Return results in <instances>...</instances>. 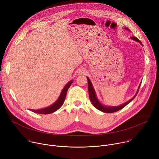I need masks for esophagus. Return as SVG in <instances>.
<instances>
[{
  "mask_svg": "<svg viewBox=\"0 0 159 159\" xmlns=\"http://www.w3.org/2000/svg\"><path fill=\"white\" fill-rule=\"evenodd\" d=\"M79 74L80 75H84L85 74V70L84 69H80L79 72Z\"/></svg>",
  "mask_w": 159,
  "mask_h": 159,
  "instance_id": "1",
  "label": "esophagus"
}]
</instances>
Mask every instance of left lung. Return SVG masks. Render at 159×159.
I'll list each match as a JSON object with an SVG mask.
<instances>
[{
    "instance_id": "left-lung-1",
    "label": "left lung",
    "mask_w": 159,
    "mask_h": 159,
    "mask_svg": "<svg viewBox=\"0 0 159 159\" xmlns=\"http://www.w3.org/2000/svg\"><path fill=\"white\" fill-rule=\"evenodd\" d=\"M125 29H127L128 30H129L128 28H125ZM131 39H134V40H135V41H137L140 43L142 44V43H141V41H140L137 37L132 36V37H131ZM87 82H88L89 94V98H90V101H91L92 104H93V106H94L96 108H97L98 109H99V110H100L101 111H102V112H106V113H112V112H116V111H118L121 109L122 108H123L124 107H125L128 104H129L131 101H132L134 99V98L136 97V96L137 95V94H138V93H139V90H138V91H137V94H135V96H134L131 99H130L129 101H128V102H125V104H122V105H121V106H116V107H111V106L107 107V106H102V105L98 101V99H97V98H96V93H95V91H94V88H93V85H92V84H91V82L90 81V80H89V79L88 77H87ZM140 85H141V84H140L139 87H140Z\"/></svg>"
}]
</instances>
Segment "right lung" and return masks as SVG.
<instances>
[{
    "mask_svg": "<svg viewBox=\"0 0 159 159\" xmlns=\"http://www.w3.org/2000/svg\"><path fill=\"white\" fill-rule=\"evenodd\" d=\"M72 82H73V80H71L69 83H67V84L65 86V87L62 90V92H61L59 98L58 99V100L51 106L46 107V108H43L41 109H38V110L31 109V111L36 112V113H38V114L47 115V114H50V113H52V112L56 111L57 110H58L63 105V104L65 101V99L67 90L70 87V86Z\"/></svg>",
    "mask_w": 159,
    "mask_h": 159,
    "instance_id": "obj_1",
    "label": "right lung"
}]
</instances>
